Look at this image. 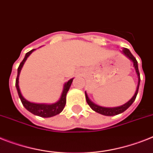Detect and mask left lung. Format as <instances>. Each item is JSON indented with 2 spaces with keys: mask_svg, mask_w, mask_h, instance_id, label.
<instances>
[{
  "mask_svg": "<svg viewBox=\"0 0 153 153\" xmlns=\"http://www.w3.org/2000/svg\"><path fill=\"white\" fill-rule=\"evenodd\" d=\"M122 53H123L124 55L126 56V57H128L129 59L133 62V64H134V67L136 73H137V78H138V83H137V89H136V92H135L134 95L133 96V97L129 100L128 102H126V104H124V105H122V106L115 107V108H105V107H101V106H99V105H95L94 103H93L91 100H89V98L88 97V95L87 94H86V92H85V99H86V102H87L88 105H89V107H90L94 111H95L97 113H100V114H101V115H107V116H112V115H118V114H120V113L123 112V111H126V109L128 108L129 107L132 105L133 103H134V101L135 99H136L137 93H138L139 85H140V80H141V79H140V73H139L137 59H136V58L132 55V53H130V51L129 50L128 48H123Z\"/></svg>",
  "mask_w": 153,
  "mask_h": 153,
  "instance_id": "obj_1",
  "label": "left lung"
}]
</instances>
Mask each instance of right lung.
<instances>
[{
	"instance_id": "add662e5",
	"label": "right lung",
	"mask_w": 153,
	"mask_h": 153,
	"mask_svg": "<svg viewBox=\"0 0 153 153\" xmlns=\"http://www.w3.org/2000/svg\"><path fill=\"white\" fill-rule=\"evenodd\" d=\"M35 49H32L30 52L26 53L24 59H23V61L21 62L18 68V73H17V78L16 80V86L17 92H18L19 97L20 98L21 102L23 104V106L25 107V108L28 110L30 112H31L32 114L41 117L43 118H48L54 116L56 115H58L64 110V107L66 105V96L68 94V91L70 89V86L72 83V81L74 79H71L68 81V82H66L64 85V89L62 92L61 97L59 98V100L57 102L54 103V104H51V105H47V104H35V103H31L27 100L22 96L20 89H19V74H20L21 69L23 68V64H24L25 61L27 60V57L29 56L33 51Z\"/></svg>"
}]
</instances>
